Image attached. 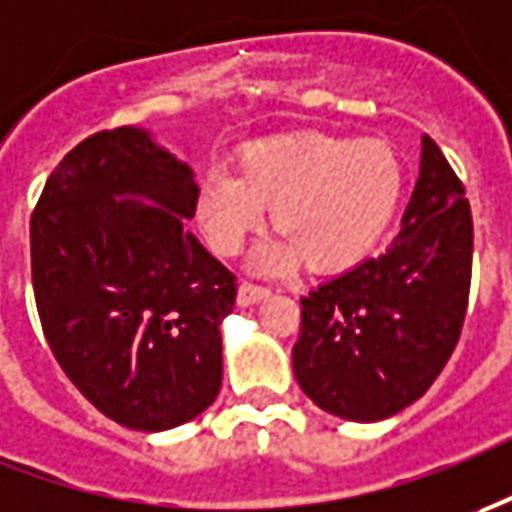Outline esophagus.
<instances>
[{
  "mask_svg": "<svg viewBox=\"0 0 512 512\" xmlns=\"http://www.w3.org/2000/svg\"><path fill=\"white\" fill-rule=\"evenodd\" d=\"M271 291L266 285H255V283H241L238 285V302L241 305H255V302L266 300Z\"/></svg>",
  "mask_w": 512,
  "mask_h": 512,
  "instance_id": "obj_1",
  "label": "esophagus"
}]
</instances>
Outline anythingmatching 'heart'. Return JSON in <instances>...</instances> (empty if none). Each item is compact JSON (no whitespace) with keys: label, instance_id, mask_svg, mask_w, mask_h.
<instances>
[{"label":"heart","instance_id":"b5f03b06","mask_svg":"<svg viewBox=\"0 0 512 512\" xmlns=\"http://www.w3.org/2000/svg\"><path fill=\"white\" fill-rule=\"evenodd\" d=\"M406 165L378 137L300 131L257 139L238 159V176L212 170L196 193V218L218 255H238L263 227L271 207V241L255 266L314 274L356 269L378 249L401 210Z\"/></svg>","mask_w":512,"mask_h":512}]
</instances>
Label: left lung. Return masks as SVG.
Returning <instances> with one entry per match:
<instances>
[{
  "label": "left lung",
  "mask_w": 512,
  "mask_h": 512,
  "mask_svg": "<svg viewBox=\"0 0 512 512\" xmlns=\"http://www.w3.org/2000/svg\"><path fill=\"white\" fill-rule=\"evenodd\" d=\"M474 224L457 173L420 139V176L387 252L302 297L294 375L328 415L375 423L434 384L460 339Z\"/></svg>",
  "instance_id": "8db88e82"
}]
</instances>
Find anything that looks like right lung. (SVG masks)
Masks as SVG:
<instances>
[{"mask_svg":"<svg viewBox=\"0 0 512 512\" xmlns=\"http://www.w3.org/2000/svg\"><path fill=\"white\" fill-rule=\"evenodd\" d=\"M196 173L123 125L58 162L30 221L41 328L69 381L114 423L168 431L218 395L235 274L184 221Z\"/></svg>","mask_w":512,"mask_h":512,"instance_id":"1","label":"right lung"}]
</instances>
